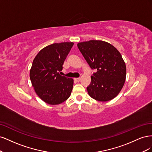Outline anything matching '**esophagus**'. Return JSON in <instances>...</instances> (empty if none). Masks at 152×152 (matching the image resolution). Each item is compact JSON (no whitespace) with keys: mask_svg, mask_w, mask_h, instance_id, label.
Wrapping results in <instances>:
<instances>
[{"mask_svg":"<svg viewBox=\"0 0 152 152\" xmlns=\"http://www.w3.org/2000/svg\"><path fill=\"white\" fill-rule=\"evenodd\" d=\"M74 80H75V81H77V82H79L80 80V78H75Z\"/></svg>","mask_w":152,"mask_h":152,"instance_id":"esophagus-1","label":"esophagus"}]
</instances>
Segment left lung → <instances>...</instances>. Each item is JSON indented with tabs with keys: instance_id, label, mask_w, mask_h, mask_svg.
<instances>
[{
	"instance_id": "obj_1",
	"label": "left lung",
	"mask_w": 152,
	"mask_h": 152,
	"mask_svg": "<svg viewBox=\"0 0 152 152\" xmlns=\"http://www.w3.org/2000/svg\"><path fill=\"white\" fill-rule=\"evenodd\" d=\"M77 46L91 69L97 71L87 87L89 95L99 102L112 100L125 83L126 66L118 50L102 40H91L78 43Z\"/></svg>"
}]
</instances>
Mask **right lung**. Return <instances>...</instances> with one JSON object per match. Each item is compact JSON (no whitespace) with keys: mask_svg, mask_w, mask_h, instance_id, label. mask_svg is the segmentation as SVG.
Returning a JSON list of instances; mask_svg holds the SVG:
<instances>
[{"mask_svg":"<svg viewBox=\"0 0 152 152\" xmlns=\"http://www.w3.org/2000/svg\"><path fill=\"white\" fill-rule=\"evenodd\" d=\"M73 45V42L49 45L41 49L34 59L30 78L36 94L45 103L59 104L70 97L73 79L61 76L59 72Z\"/></svg>","mask_w":152,"mask_h":152,"instance_id":"1","label":"right lung"}]
</instances>
